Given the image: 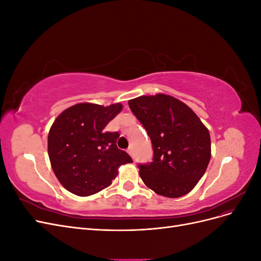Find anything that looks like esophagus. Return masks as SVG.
Listing matches in <instances>:
<instances>
[{"instance_id":"esophagus-1","label":"esophagus","mask_w":261,"mask_h":261,"mask_svg":"<svg viewBox=\"0 0 261 261\" xmlns=\"http://www.w3.org/2000/svg\"><path fill=\"white\" fill-rule=\"evenodd\" d=\"M127 152L133 156V148H132V147H129V148L127 149Z\"/></svg>"}]
</instances>
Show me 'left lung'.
<instances>
[{"label":"left lung","instance_id":"1","mask_svg":"<svg viewBox=\"0 0 261 261\" xmlns=\"http://www.w3.org/2000/svg\"><path fill=\"white\" fill-rule=\"evenodd\" d=\"M129 109L151 139L152 162L138 164L146 186L169 198L188 194L211 158L209 130L193 110L168 94L141 96Z\"/></svg>","mask_w":261,"mask_h":261}]
</instances>
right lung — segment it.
I'll list each match as a JSON object with an SVG mask.
<instances>
[{
    "mask_svg": "<svg viewBox=\"0 0 261 261\" xmlns=\"http://www.w3.org/2000/svg\"><path fill=\"white\" fill-rule=\"evenodd\" d=\"M121 103L103 107L78 103L63 111L52 124L48 152L60 183L77 196H90L110 186L120 165L133 162L118 149L117 132H106L121 112Z\"/></svg>",
    "mask_w": 261,
    "mask_h": 261,
    "instance_id": "right-lung-1",
    "label": "right lung"
}]
</instances>
